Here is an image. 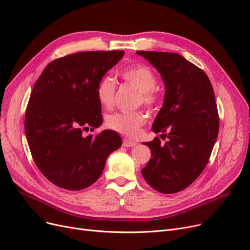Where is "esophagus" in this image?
<instances>
[{
	"instance_id": "esophagus-1",
	"label": "esophagus",
	"mask_w": 250,
	"mask_h": 250,
	"mask_svg": "<svg viewBox=\"0 0 250 250\" xmlns=\"http://www.w3.org/2000/svg\"><path fill=\"white\" fill-rule=\"evenodd\" d=\"M123 145L124 147H134L137 145V143L132 141V140H128V139H125L123 142Z\"/></svg>"
}]
</instances>
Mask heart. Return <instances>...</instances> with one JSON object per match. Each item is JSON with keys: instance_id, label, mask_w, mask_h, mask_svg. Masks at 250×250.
I'll return each instance as SVG.
<instances>
[{"instance_id": "obj_1", "label": "heart", "mask_w": 250, "mask_h": 250, "mask_svg": "<svg viewBox=\"0 0 250 250\" xmlns=\"http://www.w3.org/2000/svg\"><path fill=\"white\" fill-rule=\"evenodd\" d=\"M123 80L139 91L137 98L138 104L145 105L153 109L159 102V95L155 90L157 77L154 72L145 64H136L125 68L121 72ZM116 85L110 77H104L99 82L96 90L98 101L102 106L110 108L115 98ZM147 114L142 111L134 112H115L107 116L106 125L115 132L135 137L140 128L146 124Z\"/></svg>"}]
</instances>
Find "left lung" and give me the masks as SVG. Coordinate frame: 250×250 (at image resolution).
I'll use <instances>...</instances> for the list:
<instances>
[{
	"instance_id": "1",
	"label": "left lung",
	"mask_w": 250,
	"mask_h": 250,
	"mask_svg": "<svg viewBox=\"0 0 250 250\" xmlns=\"http://www.w3.org/2000/svg\"><path fill=\"white\" fill-rule=\"evenodd\" d=\"M151 62L165 84L163 106L153 132L168 138L144 143L151 159L143 177L155 190L175 193L186 189L207 166L219 133L214 89L207 74L182 56L165 51H137Z\"/></svg>"
}]
</instances>
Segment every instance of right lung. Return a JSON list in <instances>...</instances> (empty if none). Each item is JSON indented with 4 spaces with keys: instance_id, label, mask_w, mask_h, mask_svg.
Returning <instances> with one entry per match:
<instances>
[{
    "instance_id": "obj_1",
    "label": "right lung",
    "mask_w": 250,
    "mask_h": 250,
    "mask_svg": "<svg viewBox=\"0 0 250 250\" xmlns=\"http://www.w3.org/2000/svg\"><path fill=\"white\" fill-rule=\"evenodd\" d=\"M124 50L82 51L49 62L36 81L25 113L32 158L55 186L80 190L100 177L110 153L123 141L114 130L87 137L103 117L96 90Z\"/></svg>"
}]
</instances>
